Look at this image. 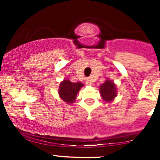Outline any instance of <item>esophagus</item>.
<instances>
[{"label":"esophagus","mask_w":160,"mask_h":160,"mask_svg":"<svg viewBox=\"0 0 160 160\" xmlns=\"http://www.w3.org/2000/svg\"><path fill=\"white\" fill-rule=\"evenodd\" d=\"M85 80H86V83H88V84H90V83H91V82H92L91 78H90V77H88V78H87Z\"/></svg>","instance_id":"obj_1"}]
</instances>
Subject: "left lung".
I'll use <instances>...</instances> for the list:
<instances>
[{
  "label": "left lung",
  "instance_id": "8db88e82",
  "mask_svg": "<svg viewBox=\"0 0 160 160\" xmlns=\"http://www.w3.org/2000/svg\"><path fill=\"white\" fill-rule=\"evenodd\" d=\"M101 97L105 101H111L116 97L115 85L111 80H107L100 87Z\"/></svg>",
  "mask_w": 160,
  "mask_h": 160
}]
</instances>
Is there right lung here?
I'll return each mask as SVG.
<instances>
[{
  "mask_svg": "<svg viewBox=\"0 0 160 160\" xmlns=\"http://www.w3.org/2000/svg\"><path fill=\"white\" fill-rule=\"evenodd\" d=\"M83 86L82 83H72L69 80H65L60 83L59 87V96L65 102L71 104L73 103L77 98V94L80 88Z\"/></svg>",
  "mask_w": 160,
  "mask_h": 160,
  "instance_id": "add662e5",
  "label": "right lung"
}]
</instances>
